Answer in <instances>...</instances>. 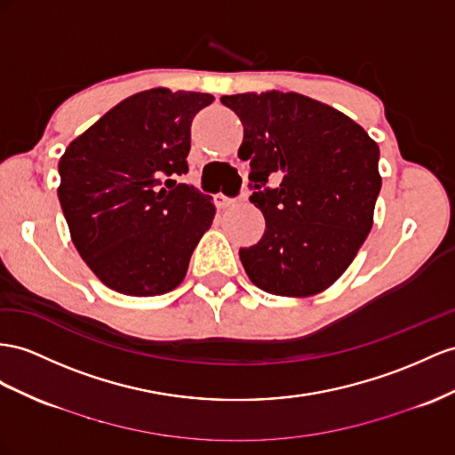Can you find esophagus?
I'll return each instance as SVG.
<instances>
[{"label":"esophagus","mask_w":455,"mask_h":455,"mask_svg":"<svg viewBox=\"0 0 455 455\" xmlns=\"http://www.w3.org/2000/svg\"><path fill=\"white\" fill-rule=\"evenodd\" d=\"M215 205H217L219 209H227V207H230V205H235V200H230V197H227L225 194H217V196H215Z\"/></svg>","instance_id":"esophagus-1"}]
</instances>
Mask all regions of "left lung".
<instances>
[{
	"label": "left lung",
	"mask_w": 455,
	"mask_h": 455,
	"mask_svg": "<svg viewBox=\"0 0 455 455\" xmlns=\"http://www.w3.org/2000/svg\"><path fill=\"white\" fill-rule=\"evenodd\" d=\"M243 126L238 157L250 159V202L265 232L240 248L250 281L269 294L315 296L354 261L372 228L382 186L380 151L363 128L296 92L223 96ZM273 176L276 189L264 184Z\"/></svg>",
	"instance_id": "left-lung-1"
}]
</instances>
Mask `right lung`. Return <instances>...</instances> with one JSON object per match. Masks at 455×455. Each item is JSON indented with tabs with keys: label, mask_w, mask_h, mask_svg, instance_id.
<instances>
[{
	"label": "right lung",
	"mask_w": 455,
	"mask_h": 455,
	"mask_svg": "<svg viewBox=\"0 0 455 455\" xmlns=\"http://www.w3.org/2000/svg\"><path fill=\"white\" fill-rule=\"evenodd\" d=\"M213 100L169 88L138 92L61 156L57 196L71 240L115 292L161 296L184 281L215 205L174 177L188 171L192 119Z\"/></svg>",
	"instance_id": "right-lung-1"
}]
</instances>
